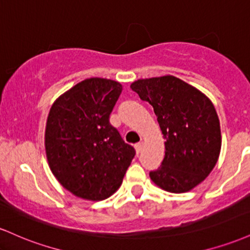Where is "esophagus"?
<instances>
[{"mask_svg": "<svg viewBox=\"0 0 250 250\" xmlns=\"http://www.w3.org/2000/svg\"><path fill=\"white\" fill-rule=\"evenodd\" d=\"M142 147H143V143L142 142H139V143H136V145H135V150H136L137 154L141 153Z\"/></svg>", "mask_w": 250, "mask_h": 250, "instance_id": "1", "label": "esophagus"}]
</instances>
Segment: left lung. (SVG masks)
<instances>
[{
    "label": "left lung",
    "mask_w": 250,
    "mask_h": 250,
    "mask_svg": "<svg viewBox=\"0 0 250 250\" xmlns=\"http://www.w3.org/2000/svg\"><path fill=\"white\" fill-rule=\"evenodd\" d=\"M130 88L150 103L166 140L161 167L149 173L156 186L186 193L210 174L221 150L220 121L210 100L171 75L137 80Z\"/></svg>",
    "instance_id": "8db88e82"
}]
</instances>
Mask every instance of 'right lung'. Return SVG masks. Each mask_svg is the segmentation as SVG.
<instances>
[{
	"mask_svg": "<svg viewBox=\"0 0 250 250\" xmlns=\"http://www.w3.org/2000/svg\"><path fill=\"white\" fill-rule=\"evenodd\" d=\"M121 91V83L91 77L51 105L44 133L48 165L77 197L101 201L113 195L134 159L135 149L109 122Z\"/></svg>",
	"mask_w": 250,
	"mask_h": 250,
	"instance_id": "obj_1",
	"label": "right lung"
}]
</instances>
